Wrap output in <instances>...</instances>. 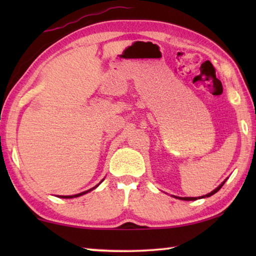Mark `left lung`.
<instances>
[{
  "label": "left lung",
  "instance_id": "left-lung-1",
  "mask_svg": "<svg viewBox=\"0 0 256 256\" xmlns=\"http://www.w3.org/2000/svg\"><path fill=\"white\" fill-rule=\"evenodd\" d=\"M224 182L226 180H224L222 184H220L218 188H216V190H212V192H210L209 194H206V196H198V198H180V196H175L176 198H180V200H185V201H194V200H196V198H209V196H214V193H216L218 192V190L222 188V185L224 184Z\"/></svg>",
  "mask_w": 256,
  "mask_h": 256
}]
</instances>
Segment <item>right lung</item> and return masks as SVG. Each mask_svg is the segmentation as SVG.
<instances>
[{"label": "right lung", "instance_id": "right-lung-1", "mask_svg": "<svg viewBox=\"0 0 256 256\" xmlns=\"http://www.w3.org/2000/svg\"><path fill=\"white\" fill-rule=\"evenodd\" d=\"M100 182V183H102ZM99 183V184H100ZM98 184V185H99ZM98 185H96L94 186V188H90V190H86V192H82V193H79V194H76V196H60V198H78V196H84V194H86V193H88V192H90V190H94L97 188Z\"/></svg>", "mask_w": 256, "mask_h": 256}]
</instances>
